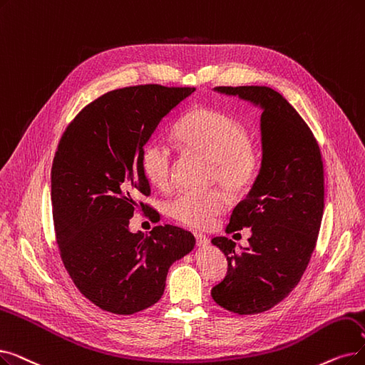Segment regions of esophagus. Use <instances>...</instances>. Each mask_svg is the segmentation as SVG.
Masks as SVG:
<instances>
[{
	"instance_id": "obj_1",
	"label": "esophagus",
	"mask_w": 365,
	"mask_h": 365,
	"mask_svg": "<svg viewBox=\"0 0 365 365\" xmlns=\"http://www.w3.org/2000/svg\"><path fill=\"white\" fill-rule=\"evenodd\" d=\"M194 237H195V242H197V246H201V247H204V246H207L209 245V239L205 235H202V234H194Z\"/></svg>"
}]
</instances>
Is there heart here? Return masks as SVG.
<instances>
[{
  "label": "heart",
  "mask_w": 365,
  "mask_h": 365,
  "mask_svg": "<svg viewBox=\"0 0 365 365\" xmlns=\"http://www.w3.org/2000/svg\"><path fill=\"white\" fill-rule=\"evenodd\" d=\"M174 134L187 152L210 163V183H217L231 195H242L255 183L261 153L250 143L246 128L237 119L217 110L198 107L180 119ZM141 165L155 187H170L174 152L167 141L150 140L141 153ZM227 197L217 189L185 191L170 201L168 213L189 228L205 230L227 210Z\"/></svg>",
  "instance_id": "obj_1"
}]
</instances>
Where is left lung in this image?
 I'll return each instance as SVG.
<instances>
[{
    "instance_id": "8db88e82",
    "label": "left lung",
    "mask_w": 365,
    "mask_h": 365,
    "mask_svg": "<svg viewBox=\"0 0 365 365\" xmlns=\"http://www.w3.org/2000/svg\"><path fill=\"white\" fill-rule=\"evenodd\" d=\"M215 89L262 108L259 174L227 225V232L250 228L249 247L237 250L228 237L212 239L228 261L227 276L212 289L216 304L257 314L287 298L309 265L324 213L322 155L307 123L277 91Z\"/></svg>"
}]
</instances>
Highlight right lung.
<instances>
[{
	"mask_svg": "<svg viewBox=\"0 0 365 365\" xmlns=\"http://www.w3.org/2000/svg\"><path fill=\"white\" fill-rule=\"evenodd\" d=\"M195 88L137 85L85 106L62 134L52 164V213L59 255L76 288L97 307L134 314L160 301L170 265L195 246L174 225L131 232L150 183L141 153L158 123Z\"/></svg>",
	"mask_w": 365,
	"mask_h": 365,
	"instance_id": "right-lung-1",
	"label": "right lung"
}]
</instances>
